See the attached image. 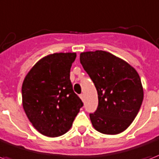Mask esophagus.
Listing matches in <instances>:
<instances>
[{
    "instance_id": "obj_1",
    "label": "esophagus",
    "mask_w": 159,
    "mask_h": 159,
    "mask_svg": "<svg viewBox=\"0 0 159 159\" xmlns=\"http://www.w3.org/2000/svg\"><path fill=\"white\" fill-rule=\"evenodd\" d=\"M80 99L82 100V101H83V102H84V101H85V100H84V94H81V95H80Z\"/></svg>"
}]
</instances>
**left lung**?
<instances>
[{"label": "left lung", "mask_w": 159, "mask_h": 159, "mask_svg": "<svg viewBox=\"0 0 159 159\" xmlns=\"http://www.w3.org/2000/svg\"><path fill=\"white\" fill-rule=\"evenodd\" d=\"M80 60L98 93L97 110L89 114L94 128L107 135L124 132L143 103L138 73L127 62L102 50L81 52Z\"/></svg>", "instance_id": "1"}]
</instances>
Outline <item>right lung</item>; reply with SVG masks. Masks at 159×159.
<instances>
[{
	"label": "right lung",
	"mask_w": 159,
	"mask_h": 159,
	"mask_svg": "<svg viewBox=\"0 0 159 159\" xmlns=\"http://www.w3.org/2000/svg\"><path fill=\"white\" fill-rule=\"evenodd\" d=\"M75 52H55L41 58L26 75L22 107L37 131L49 138L66 133L83 107L70 79Z\"/></svg>",
	"instance_id": "obj_1"
}]
</instances>
